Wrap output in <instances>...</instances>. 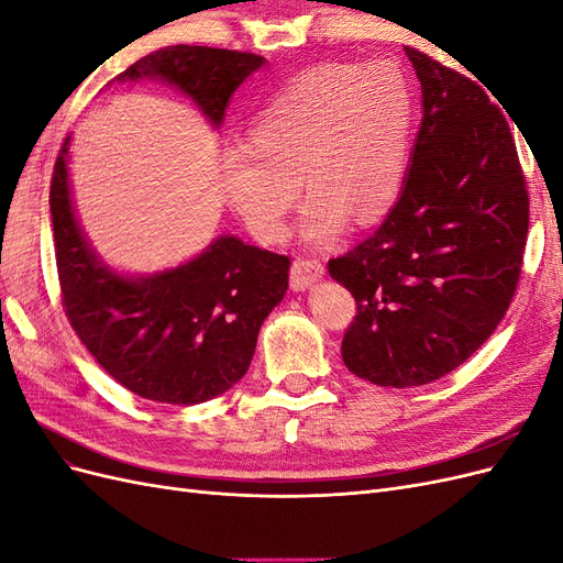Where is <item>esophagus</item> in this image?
Returning a JSON list of instances; mask_svg holds the SVG:
<instances>
[{"mask_svg":"<svg viewBox=\"0 0 563 563\" xmlns=\"http://www.w3.org/2000/svg\"><path fill=\"white\" fill-rule=\"evenodd\" d=\"M321 275H323V263L319 258H312V255H300V258H296L291 265V286L296 291H302V288L312 286Z\"/></svg>","mask_w":563,"mask_h":563,"instance_id":"34e87169","label":"esophagus"}]
</instances>
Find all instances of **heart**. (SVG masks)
Returning <instances> with one entry per match:
<instances>
[{"instance_id": "b5f03b06", "label": "heart", "mask_w": 563, "mask_h": 563, "mask_svg": "<svg viewBox=\"0 0 563 563\" xmlns=\"http://www.w3.org/2000/svg\"><path fill=\"white\" fill-rule=\"evenodd\" d=\"M413 119V87L397 65L310 67L258 110L246 143L220 152L223 192L258 240L277 242L302 185L305 240L333 242L347 218L366 225L397 199Z\"/></svg>"}]
</instances>
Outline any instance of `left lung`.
Listing matches in <instances>:
<instances>
[{
  "mask_svg": "<svg viewBox=\"0 0 563 563\" xmlns=\"http://www.w3.org/2000/svg\"><path fill=\"white\" fill-rule=\"evenodd\" d=\"M422 87L411 168L385 223L329 272L356 300L343 362L416 387L479 350L515 298L528 190L507 117L474 79L406 46Z\"/></svg>",
  "mask_w": 563,
  "mask_h": 563,
  "instance_id": "obj_1",
  "label": "left lung"
}]
</instances>
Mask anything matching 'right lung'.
<instances>
[{
	"mask_svg": "<svg viewBox=\"0 0 563 563\" xmlns=\"http://www.w3.org/2000/svg\"><path fill=\"white\" fill-rule=\"evenodd\" d=\"M263 56L209 46H166L119 75L176 84L220 126L234 89ZM63 141L51 176L60 300L81 345L133 395L201 404L244 378L261 323L288 288V255L220 236L195 261L162 275L126 279L100 265L84 240L67 185Z\"/></svg>",
	"mask_w": 563,
	"mask_h": 563,
	"instance_id": "obj_1",
	"label": "right lung"
}]
</instances>
